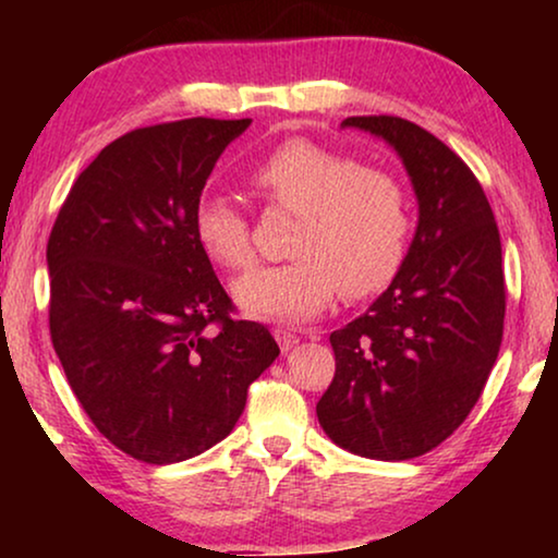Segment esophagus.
Masks as SVG:
<instances>
[{
    "label": "esophagus",
    "mask_w": 558,
    "mask_h": 558,
    "mask_svg": "<svg viewBox=\"0 0 558 558\" xmlns=\"http://www.w3.org/2000/svg\"><path fill=\"white\" fill-rule=\"evenodd\" d=\"M274 338H277L281 350H292L296 342H300V335L292 330H284V327H277V330H274Z\"/></svg>",
    "instance_id": "34e87169"
}]
</instances>
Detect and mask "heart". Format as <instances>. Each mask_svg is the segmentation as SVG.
Instances as JSON below:
<instances>
[{
    "mask_svg": "<svg viewBox=\"0 0 558 558\" xmlns=\"http://www.w3.org/2000/svg\"><path fill=\"white\" fill-rule=\"evenodd\" d=\"M251 182L274 205L300 210L289 251L294 258L266 266L233 284L248 315L307 319L335 300L368 296L401 269L411 231L409 197L388 170L357 165L355 157L312 140H289L271 149ZM193 233L210 262L228 271L256 264L248 218L223 195H201Z\"/></svg>",
    "mask_w": 558,
    "mask_h": 558,
    "instance_id": "heart-1",
    "label": "heart"
}]
</instances>
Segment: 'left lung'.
<instances>
[{"label": "left lung", "instance_id": "1", "mask_svg": "<svg viewBox=\"0 0 558 558\" xmlns=\"http://www.w3.org/2000/svg\"><path fill=\"white\" fill-rule=\"evenodd\" d=\"M407 165L418 226L391 287L330 335L335 376L317 418L348 452L399 462L439 447L475 407L502 342L506 277L485 190L414 121L348 117Z\"/></svg>", "mask_w": 558, "mask_h": 558}]
</instances>
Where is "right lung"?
<instances>
[{
  "label": "right lung",
  "instance_id": "right-lung-1",
  "mask_svg": "<svg viewBox=\"0 0 558 558\" xmlns=\"http://www.w3.org/2000/svg\"><path fill=\"white\" fill-rule=\"evenodd\" d=\"M251 119L134 129L73 182L48 239L50 338L96 429L170 464L233 432L248 386L279 355L197 246L193 208Z\"/></svg>",
  "mask_w": 558,
  "mask_h": 558
}]
</instances>
